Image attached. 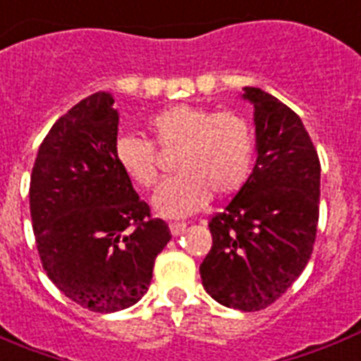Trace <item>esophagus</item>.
I'll list each match as a JSON object with an SVG mask.
<instances>
[{
	"label": "esophagus",
	"mask_w": 361,
	"mask_h": 361,
	"mask_svg": "<svg viewBox=\"0 0 361 361\" xmlns=\"http://www.w3.org/2000/svg\"><path fill=\"white\" fill-rule=\"evenodd\" d=\"M185 229H187L185 221H176V224H170V233H172L174 236L185 233Z\"/></svg>",
	"instance_id": "esophagus-1"
}]
</instances>
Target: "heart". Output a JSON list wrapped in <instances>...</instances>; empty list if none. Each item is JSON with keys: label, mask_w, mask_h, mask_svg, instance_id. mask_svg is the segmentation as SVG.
Instances as JSON below:
<instances>
[{"label": "heart", "mask_w": 361, "mask_h": 361, "mask_svg": "<svg viewBox=\"0 0 361 361\" xmlns=\"http://www.w3.org/2000/svg\"><path fill=\"white\" fill-rule=\"evenodd\" d=\"M153 141L162 151L178 149L174 166L180 172L157 191L153 204L164 216H187L210 199L233 195L252 174L255 134L238 111L178 104L151 117ZM115 159L130 181L153 189L161 180L159 155L145 137L121 136Z\"/></svg>", "instance_id": "1"}]
</instances>
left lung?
<instances>
[{
  "label": "left lung",
  "instance_id": "obj_1",
  "mask_svg": "<svg viewBox=\"0 0 361 361\" xmlns=\"http://www.w3.org/2000/svg\"><path fill=\"white\" fill-rule=\"evenodd\" d=\"M254 104L257 161L235 199L210 217L204 290L244 312L267 309L299 279L320 214V159L299 115L269 92L244 87Z\"/></svg>",
  "mask_w": 361,
  "mask_h": 361
}]
</instances>
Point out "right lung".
Returning a JSON list of instances; mask_svg holds the SVG:
<instances>
[{"label":"right lung","mask_w":361,"mask_h":361,"mask_svg":"<svg viewBox=\"0 0 361 361\" xmlns=\"http://www.w3.org/2000/svg\"><path fill=\"white\" fill-rule=\"evenodd\" d=\"M117 125L111 94L87 96L52 125L30 178L41 265L66 297L92 312L140 301L172 238L117 164Z\"/></svg>","instance_id":"1"}]
</instances>
